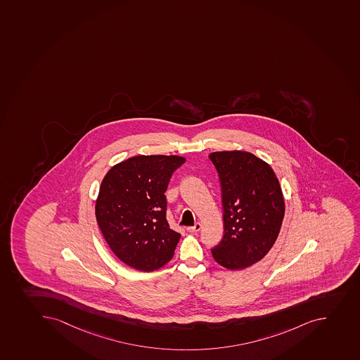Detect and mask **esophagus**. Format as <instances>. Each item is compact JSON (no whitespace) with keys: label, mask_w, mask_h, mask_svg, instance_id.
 <instances>
[{"label":"esophagus","mask_w":360,"mask_h":360,"mask_svg":"<svg viewBox=\"0 0 360 360\" xmlns=\"http://www.w3.org/2000/svg\"><path fill=\"white\" fill-rule=\"evenodd\" d=\"M202 225L200 223H196L194 226H188V228H186V230L188 232H198L201 230Z\"/></svg>","instance_id":"34e87169"}]
</instances>
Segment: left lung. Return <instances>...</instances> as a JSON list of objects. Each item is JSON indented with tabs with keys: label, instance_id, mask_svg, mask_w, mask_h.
Listing matches in <instances>:
<instances>
[{
	"label": "left lung",
	"instance_id": "8db88e82",
	"mask_svg": "<svg viewBox=\"0 0 360 360\" xmlns=\"http://www.w3.org/2000/svg\"><path fill=\"white\" fill-rule=\"evenodd\" d=\"M209 158L219 173L224 212V236L212 257L225 269H246L267 255L279 235L285 216L279 180L250 152H214Z\"/></svg>",
	"mask_w": 360,
	"mask_h": 360
}]
</instances>
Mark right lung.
Wrapping results in <instances>:
<instances>
[{"instance_id":"add662e5","label":"right lung","mask_w":360,"mask_h":360,"mask_svg":"<svg viewBox=\"0 0 360 360\" xmlns=\"http://www.w3.org/2000/svg\"><path fill=\"white\" fill-rule=\"evenodd\" d=\"M185 162L179 155H137L111 167L102 180L96 221L111 251L132 269L152 272L174 255L181 235L168 225L165 192Z\"/></svg>"}]
</instances>
